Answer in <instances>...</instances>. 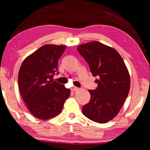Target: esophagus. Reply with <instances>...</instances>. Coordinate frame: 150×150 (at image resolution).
<instances>
[{"instance_id": "1", "label": "esophagus", "mask_w": 150, "mask_h": 150, "mask_svg": "<svg viewBox=\"0 0 150 150\" xmlns=\"http://www.w3.org/2000/svg\"><path fill=\"white\" fill-rule=\"evenodd\" d=\"M79 88H77V87H75V86H73L71 88V91H77V90H79Z\"/></svg>"}]
</instances>
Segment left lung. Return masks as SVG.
Returning <instances> with one entry per match:
<instances>
[{"label":"left lung","mask_w":150,"mask_h":150,"mask_svg":"<svg viewBox=\"0 0 150 150\" xmlns=\"http://www.w3.org/2000/svg\"><path fill=\"white\" fill-rule=\"evenodd\" d=\"M77 50L90 66L97 88L89 90L91 98L82 113L98 123H106L119 113L129 93L130 77L124 60L117 51L94 41L82 44Z\"/></svg>","instance_id":"left-lung-1"}]
</instances>
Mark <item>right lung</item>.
<instances>
[{"instance_id": "add662e5", "label": "right lung", "mask_w": 150, "mask_h": 150, "mask_svg": "<svg viewBox=\"0 0 150 150\" xmlns=\"http://www.w3.org/2000/svg\"><path fill=\"white\" fill-rule=\"evenodd\" d=\"M66 46L46 44L22 62L18 75L21 96L33 116L50 119L61 112L70 90L53 81L59 74L57 64Z\"/></svg>"}]
</instances>
